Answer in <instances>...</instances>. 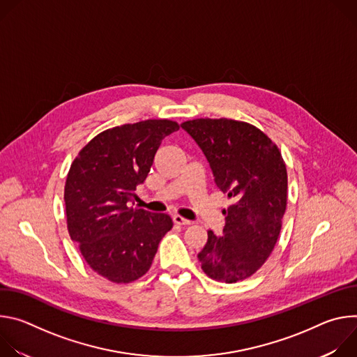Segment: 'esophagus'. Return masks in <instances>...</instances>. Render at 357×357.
Segmentation results:
<instances>
[{
  "label": "esophagus",
  "mask_w": 357,
  "mask_h": 357,
  "mask_svg": "<svg viewBox=\"0 0 357 357\" xmlns=\"http://www.w3.org/2000/svg\"><path fill=\"white\" fill-rule=\"evenodd\" d=\"M172 220H174V223H176V225H182V226L190 225V220L183 219V218H182V216H179V215H174V216H172Z\"/></svg>",
  "instance_id": "esophagus-1"
}]
</instances>
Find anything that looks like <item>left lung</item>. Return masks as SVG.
I'll list each match as a JSON object with an SVG mask.
<instances>
[{"mask_svg":"<svg viewBox=\"0 0 357 357\" xmlns=\"http://www.w3.org/2000/svg\"><path fill=\"white\" fill-rule=\"evenodd\" d=\"M181 127L205 154L216 186L233 199L223 211V236L208 231L197 254L215 281L236 282L256 273L277 243L287 208V168L277 145L254 126L196 119Z\"/></svg>","mask_w":357,"mask_h":357,"instance_id":"left-lung-1","label":"left lung"}]
</instances>
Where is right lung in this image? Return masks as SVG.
Masks as SVG:
<instances>
[{
	"label": "right lung",
	"instance_id": "add662e5",
	"mask_svg": "<svg viewBox=\"0 0 357 357\" xmlns=\"http://www.w3.org/2000/svg\"><path fill=\"white\" fill-rule=\"evenodd\" d=\"M178 130L171 120L114 127L96 135L73 161L65 185L68 230L98 275L117 284L138 280L172 229L168 215L132 208L130 202L162 139Z\"/></svg>",
	"mask_w": 357,
	"mask_h": 357
}]
</instances>
